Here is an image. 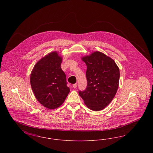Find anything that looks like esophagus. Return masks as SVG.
<instances>
[{"instance_id": "1", "label": "esophagus", "mask_w": 153, "mask_h": 153, "mask_svg": "<svg viewBox=\"0 0 153 153\" xmlns=\"http://www.w3.org/2000/svg\"><path fill=\"white\" fill-rule=\"evenodd\" d=\"M77 83L73 84V87L74 88H76L77 87Z\"/></svg>"}]
</instances>
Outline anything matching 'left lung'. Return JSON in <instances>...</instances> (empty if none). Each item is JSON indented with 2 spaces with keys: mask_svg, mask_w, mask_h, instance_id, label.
<instances>
[{
  "mask_svg": "<svg viewBox=\"0 0 153 153\" xmlns=\"http://www.w3.org/2000/svg\"><path fill=\"white\" fill-rule=\"evenodd\" d=\"M81 59L86 64L87 87L79 94L88 108L98 111L114 98L119 87V69L113 59L95 51Z\"/></svg>",
  "mask_w": 153,
  "mask_h": 153,
  "instance_id": "left-lung-1",
  "label": "left lung"
}]
</instances>
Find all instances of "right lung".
Returning a JSON list of instances; mask_svg holds the SVG:
<instances>
[{
	"label": "right lung",
	"mask_w": 153,
	"mask_h": 153,
	"mask_svg": "<svg viewBox=\"0 0 153 153\" xmlns=\"http://www.w3.org/2000/svg\"><path fill=\"white\" fill-rule=\"evenodd\" d=\"M62 60L57 51L51 52L36 62L30 74L36 98L48 109L61 105L70 92L65 74L61 68Z\"/></svg>",
	"instance_id": "1"
}]
</instances>
